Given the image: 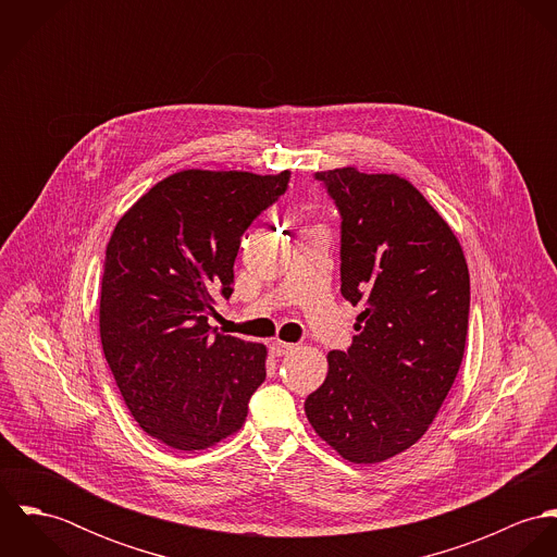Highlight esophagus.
Masks as SVG:
<instances>
[{
    "mask_svg": "<svg viewBox=\"0 0 557 557\" xmlns=\"http://www.w3.org/2000/svg\"><path fill=\"white\" fill-rule=\"evenodd\" d=\"M294 347H296V345L285 343V341H272V343H270V351H272V356H285V354H289Z\"/></svg>",
    "mask_w": 557,
    "mask_h": 557,
    "instance_id": "esophagus-1",
    "label": "esophagus"
}]
</instances>
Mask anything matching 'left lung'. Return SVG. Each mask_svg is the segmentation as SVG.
I'll use <instances>...</instances> for the list:
<instances>
[{"label":"left lung","mask_w":557,"mask_h":557,"mask_svg":"<svg viewBox=\"0 0 557 557\" xmlns=\"http://www.w3.org/2000/svg\"><path fill=\"white\" fill-rule=\"evenodd\" d=\"M341 212V294L362 313L347 351L305 400L319 437L351 463L413 446L459 373L470 318L461 242L397 173L319 171Z\"/></svg>","instance_id":"1"}]
</instances>
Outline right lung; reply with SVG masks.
I'll return each instance as SVG.
<instances>
[{"label": "right lung", "mask_w": 557, "mask_h": 557, "mask_svg": "<svg viewBox=\"0 0 557 557\" xmlns=\"http://www.w3.org/2000/svg\"><path fill=\"white\" fill-rule=\"evenodd\" d=\"M289 171L184 169L117 221L104 252L100 341L139 426L175 450L234 435L265 380L268 349L216 332L242 234L287 188Z\"/></svg>", "instance_id": "obj_1"}]
</instances>
